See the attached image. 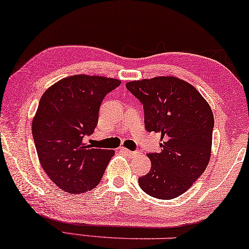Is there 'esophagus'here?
I'll list each match as a JSON object with an SVG mask.
<instances>
[{
  "mask_svg": "<svg viewBox=\"0 0 249 249\" xmlns=\"http://www.w3.org/2000/svg\"><path fill=\"white\" fill-rule=\"evenodd\" d=\"M120 150L124 152V154H125L127 156H129V157H135V156H137L138 155V152L137 151H131V150H129V149H127V148H124V147H121L120 148Z\"/></svg>",
  "mask_w": 249,
  "mask_h": 249,
  "instance_id": "obj_1",
  "label": "esophagus"
}]
</instances>
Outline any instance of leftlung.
Returning <instances> with one entry per match:
<instances>
[{
    "label": "left lung",
    "mask_w": 249,
    "mask_h": 249,
    "mask_svg": "<svg viewBox=\"0 0 249 249\" xmlns=\"http://www.w3.org/2000/svg\"><path fill=\"white\" fill-rule=\"evenodd\" d=\"M143 105L144 127L160 135L159 154H148L149 173L140 188L158 199L186 193L204 174L212 154L213 114L196 88L177 76H156L125 83Z\"/></svg>",
    "instance_id": "obj_1"
}]
</instances>
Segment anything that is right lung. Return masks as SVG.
Segmentation results:
<instances>
[{"label":"right lung","mask_w":249,"mask_h":249,"mask_svg":"<svg viewBox=\"0 0 249 249\" xmlns=\"http://www.w3.org/2000/svg\"><path fill=\"white\" fill-rule=\"evenodd\" d=\"M117 79L75 74L61 79L41 97L32 133L44 173L69 194H81L100 182L114 150L92 148L83 137L92 135L107 93Z\"/></svg>","instance_id":"add662e5"}]
</instances>
